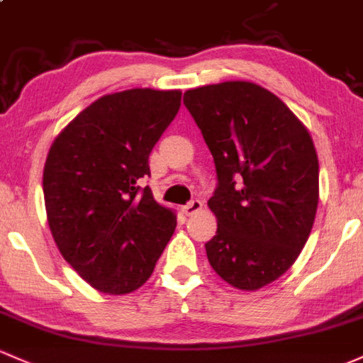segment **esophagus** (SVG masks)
I'll return each instance as SVG.
<instances>
[{
    "label": "esophagus",
    "mask_w": 363,
    "mask_h": 363,
    "mask_svg": "<svg viewBox=\"0 0 363 363\" xmlns=\"http://www.w3.org/2000/svg\"><path fill=\"white\" fill-rule=\"evenodd\" d=\"M201 209H202V201H199V199H192V201L186 202V204L183 206L182 211L185 213L186 216H192V214L201 211Z\"/></svg>",
    "instance_id": "34e87169"
}]
</instances>
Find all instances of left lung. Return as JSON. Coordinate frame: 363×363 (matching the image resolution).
Returning <instances> with one entry per match:
<instances>
[{
  "instance_id": "8db88e82",
  "label": "left lung",
  "mask_w": 363,
  "mask_h": 363,
  "mask_svg": "<svg viewBox=\"0 0 363 363\" xmlns=\"http://www.w3.org/2000/svg\"><path fill=\"white\" fill-rule=\"evenodd\" d=\"M183 104L216 167L209 264L237 289H261L289 270L313 227V140L279 96L247 81L189 89Z\"/></svg>"
}]
</instances>
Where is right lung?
Listing matches in <instances>:
<instances>
[{
    "label": "right lung",
    "instance_id": "add662e5",
    "mask_svg": "<svg viewBox=\"0 0 363 363\" xmlns=\"http://www.w3.org/2000/svg\"><path fill=\"white\" fill-rule=\"evenodd\" d=\"M182 93L105 95L57 136L43 173L48 225L64 259L96 291L128 294L149 280L177 216L154 201L149 155L178 114Z\"/></svg>",
    "mask_w": 363,
    "mask_h": 363
}]
</instances>
